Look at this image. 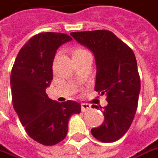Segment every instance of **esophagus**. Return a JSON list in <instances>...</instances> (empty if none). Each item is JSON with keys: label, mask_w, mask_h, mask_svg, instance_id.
Here are the masks:
<instances>
[{"label": "esophagus", "mask_w": 158, "mask_h": 158, "mask_svg": "<svg viewBox=\"0 0 158 158\" xmlns=\"http://www.w3.org/2000/svg\"><path fill=\"white\" fill-rule=\"evenodd\" d=\"M91 109V106L89 103H82L81 104V110H82V112H85V111H88V110H90Z\"/></svg>", "instance_id": "obj_1"}]
</instances>
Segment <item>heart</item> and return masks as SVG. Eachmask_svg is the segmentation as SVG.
<instances>
[{"label":"heart","mask_w":158,"mask_h":158,"mask_svg":"<svg viewBox=\"0 0 158 158\" xmlns=\"http://www.w3.org/2000/svg\"><path fill=\"white\" fill-rule=\"evenodd\" d=\"M85 52H87L86 50H85V49H83V48H74L73 51V56H78V55H80V54H83V53Z\"/></svg>","instance_id":"1"}]
</instances>
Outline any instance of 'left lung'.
Returning <instances> with one entry per match:
<instances>
[{"mask_svg": "<svg viewBox=\"0 0 158 158\" xmlns=\"http://www.w3.org/2000/svg\"><path fill=\"white\" fill-rule=\"evenodd\" d=\"M70 35L93 53L97 68L95 90L107 97L104 121L91 129V134L104 143L114 142L127 132L138 107L140 79L134 53L110 31H79ZM92 108L102 109L97 105Z\"/></svg>", "mask_w": 158, "mask_h": 158, "instance_id": "8db88e82", "label": "left lung"}]
</instances>
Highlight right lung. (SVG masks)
Wrapping results in <instances>:
<instances>
[{"label":"right lung","instance_id":"obj_1","mask_svg":"<svg viewBox=\"0 0 158 158\" xmlns=\"http://www.w3.org/2000/svg\"><path fill=\"white\" fill-rule=\"evenodd\" d=\"M72 41L67 34L39 33L25 44L14 61L10 85L14 110L32 139L44 145L63 140L68 121L81 111L80 103L59 102L46 94L53 79V61L60 45Z\"/></svg>","mask_w":158,"mask_h":158}]
</instances>
